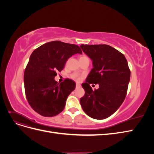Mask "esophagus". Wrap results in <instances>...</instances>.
Segmentation results:
<instances>
[{
	"instance_id": "esophagus-1",
	"label": "esophagus",
	"mask_w": 154,
	"mask_h": 154,
	"mask_svg": "<svg viewBox=\"0 0 154 154\" xmlns=\"http://www.w3.org/2000/svg\"><path fill=\"white\" fill-rule=\"evenodd\" d=\"M76 88H80V87H81V85L79 84V83H76Z\"/></svg>"
}]
</instances>
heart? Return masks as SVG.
I'll return each mask as SVG.
<instances>
[{"mask_svg":"<svg viewBox=\"0 0 154 154\" xmlns=\"http://www.w3.org/2000/svg\"><path fill=\"white\" fill-rule=\"evenodd\" d=\"M88 58V57H87L86 56H85V55H83V56H82V57L80 58V59H81V58ZM71 77L72 79H73V80H76V81H77V82H79V81H80V80H81V77H80V76H79V75H78L77 74H75V73L72 74Z\"/></svg>","mask_w":154,"mask_h":154,"instance_id":"heart-1","label":"heart"}]
</instances>
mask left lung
<instances>
[{"mask_svg":"<svg viewBox=\"0 0 154 154\" xmlns=\"http://www.w3.org/2000/svg\"><path fill=\"white\" fill-rule=\"evenodd\" d=\"M80 48L92 60L93 68L82 84L85 95L80 98L83 111L91 118L104 119L113 114L124 101L130 70L119 51L106 44L84 45ZM98 84L93 91L90 84Z\"/></svg>","mask_w":154,"mask_h":154,"instance_id":"1","label":"left lung"}]
</instances>
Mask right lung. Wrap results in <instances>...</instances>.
<instances>
[{
  "label": "right lung",
  "mask_w": 154,
  "mask_h": 154,
  "mask_svg": "<svg viewBox=\"0 0 154 154\" xmlns=\"http://www.w3.org/2000/svg\"><path fill=\"white\" fill-rule=\"evenodd\" d=\"M76 53H82L78 45L52 41L31 54L24 71V88L27 101L38 114L53 117L63 110L76 83L69 78L58 83L54 78L63 69L68 58Z\"/></svg>",
  "instance_id": "add662e5"
}]
</instances>
